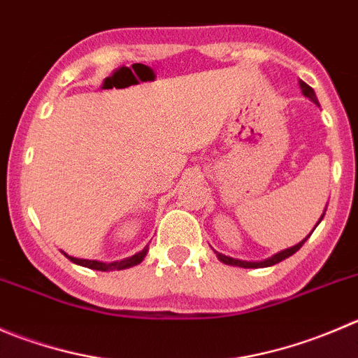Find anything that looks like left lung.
Instances as JSON below:
<instances>
[{"instance_id": "1", "label": "left lung", "mask_w": 358, "mask_h": 358, "mask_svg": "<svg viewBox=\"0 0 358 358\" xmlns=\"http://www.w3.org/2000/svg\"><path fill=\"white\" fill-rule=\"evenodd\" d=\"M301 89H303V94L304 96H308V98L311 99V101L313 103H317L318 105V99H317V96H315V92H313V89H311L310 85H308V83H304V82H301ZM325 215V213H324ZM322 220V218H320ZM318 220V222H320ZM315 231V229H313ZM308 239V238H306ZM306 239H303V241L301 243H297L296 246H292V248H287V250H283V252H280V253H276V255H273L271 259H266V260H260V262H246V260H238V259H232V257H225V255H222V253H217L218 255V259L222 260V262L224 264H229V266H239V267H269V266H275V264H278V262H282V260H285L287 257H290V255H294V253L297 252V250L301 248V246L304 245V241H306Z\"/></svg>"}]
</instances>
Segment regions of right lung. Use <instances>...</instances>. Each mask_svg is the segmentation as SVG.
<instances>
[{
	"instance_id": "right-lung-1",
	"label": "right lung",
	"mask_w": 358,
	"mask_h": 358,
	"mask_svg": "<svg viewBox=\"0 0 358 358\" xmlns=\"http://www.w3.org/2000/svg\"><path fill=\"white\" fill-rule=\"evenodd\" d=\"M147 246H145L141 252H138L136 255L129 257V259H124V260H117V262H98V260H87V259H76V257H68L71 262L78 264V266H83V267H89V269H96V271H110V269H127V267L131 266H136V264H140L141 260L145 259V255H147Z\"/></svg>"
}]
</instances>
